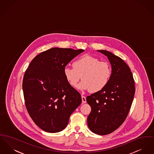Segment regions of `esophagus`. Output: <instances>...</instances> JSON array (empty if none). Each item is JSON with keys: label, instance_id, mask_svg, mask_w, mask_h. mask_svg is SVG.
<instances>
[{"label": "esophagus", "instance_id": "34e87169", "mask_svg": "<svg viewBox=\"0 0 154 154\" xmlns=\"http://www.w3.org/2000/svg\"><path fill=\"white\" fill-rule=\"evenodd\" d=\"M82 103H86V102H87V100H86V98L84 97V96H82Z\"/></svg>", "mask_w": 154, "mask_h": 154}]
</instances>
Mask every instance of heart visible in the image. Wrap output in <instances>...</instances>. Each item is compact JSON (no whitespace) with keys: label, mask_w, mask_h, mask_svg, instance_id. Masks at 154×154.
<instances>
[{"label":"heart","mask_w":154,"mask_h":154,"mask_svg":"<svg viewBox=\"0 0 154 154\" xmlns=\"http://www.w3.org/2000/svg\"><path fill=\"white\" fill-rule=\"evenodd\" d=\"M72 67H66L64 75L67 82L73 87L83 80L77 88L81 90H90L97 92L103 90L109 83L112 69L107 62L100 60L88 54H85L74 61Z\"/></svg>","instance_id":"heart-1"}]
</instances>
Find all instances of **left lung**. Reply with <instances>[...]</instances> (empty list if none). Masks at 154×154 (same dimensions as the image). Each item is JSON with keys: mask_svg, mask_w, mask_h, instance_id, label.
Segmentation results:
<instances>
[{"mask_svg": "<svg viewBox=\"0 0 154 154\" xmlns=\"http://www.w3.org/2000/svg\"><path fill=\"white\" fill-rule=\"evenodd\" d=\"M111 64L112 74L108 85L101 91L87 97L91 107L87 118L91 131L99 135L112 133L126 119L135 94V84L129 67L120 57L105 50Z\"/></svg>", "mask_w": 154, "mask_h": 154, "instance_id": "obj_1", "label": "left lung"}]
</instances>
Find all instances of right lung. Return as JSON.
<instances>
[{"label":"right lung","mask_w":154,"mask_h":154,"mask_svg":"<svg viewBox=\"0 0 154 154\" xmlns=\"http://www.w3.org/2000/svg\"><path fill=\"white\" fill-rule=\"evenodd\" d=\"M84 51L49 49L35 56L25 72L23 90L26 108L34 123L45 131L63 130L82 103L80 94L66 80L64 69Z\"/></svg>","instance_id":"obj_1"}]
</instances>
